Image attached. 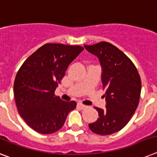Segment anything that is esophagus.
Returning <instances> with one entry per match:
<instances>
[{"instance_id":"1","label":"esophagus","mask_w":157,"mask_h":157,"mask_svg":"<svg viewBox=\"0 0 157 157\" xmlns=\"http://www.w3.org/2000/svg\"><path fill=\"white\" fill-rule=\"evenodd\" d=\"M77 106H78L79 108H81V109H85V108L87 107V106H86V105H84V104H82V103H81V102H78L77 103Z\"/></svg>"}]
</instances>
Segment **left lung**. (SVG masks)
<instances>
[{"label": "left lung", "mask_w": 157, "mask_h": 157, "mask_svg": "<svg viewBox=\"0 0 157 157\" xmlns=\"http://www.w3.org/2000/svg\"><path fill=\"white\" fill-rule=\"evenodd\" d=\"M101 66V82L105 93V108L95 107L99 118L89 127L94 133L106 136L123 129L138 106L141 93L139 72L122 51L106 42L85 45Z\"/></svg>", "instance_id": "1"}]
</instances>
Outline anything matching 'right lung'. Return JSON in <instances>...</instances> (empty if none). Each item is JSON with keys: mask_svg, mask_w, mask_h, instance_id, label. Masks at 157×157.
<instances>
[{"mask_svg": "<svg viewBox=\"0 0 157 157\" xmlns=\"http://www.w3.org/2000/svg\"><path fill=\"white\" fill-rule=\"evenodd\" d=\"M83 50L81 46L47 43L28 57L18 70L13 85L17 108L35 132H57L76 108V101L61 100L55 91L68 65Z\"/></svg>", "mask_w": 157, "mask_h": 157, "instance_id": "add662e5", "label": "right lung"}]
</instances>
